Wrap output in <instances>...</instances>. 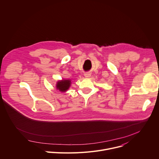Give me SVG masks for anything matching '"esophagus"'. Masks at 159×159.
<instances>
[{"label":"esophagus","mask_w":159,"mask_h":159,"mask_svg":"<svg viewBox=\"0 0 159 159\" xmlns=\"http://www.w3.org/2000/svg\"><path fill=\"white\" fill-rule=\"evenodd\" d=\"M90 76H91V75H90V73H85V74H84V77H85V78H90Z\"/></svg>","instance_id":"obj_1"}]
</instances>
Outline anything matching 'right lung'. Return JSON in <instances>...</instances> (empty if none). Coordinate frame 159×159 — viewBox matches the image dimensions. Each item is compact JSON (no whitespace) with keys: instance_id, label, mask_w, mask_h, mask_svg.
<instances>
[{"instance_id":"1","label":"right lung","mask_w":159,"mask_h":159,"mask_svg":"<svg viewBox=\"0 0 159 159\" xmlns=\"http://www.w3.org/2000/svg\"><path fill=\"white\" fill-rule=\"evenodd\" d=\"M72 82L70 79H62L57 81L56 84V89L61 93H65L71 85Z\"/></svg>"}]
</instances>
